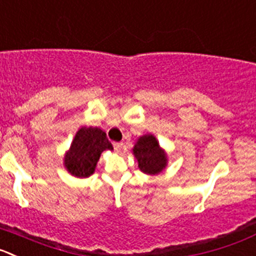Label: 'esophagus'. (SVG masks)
I'll return each mask as SVG.
<instances>
[{"mask_svg":"<svg viewBox=\"0 0 256 256\" xmlns=\"http://www.w3.org/2000/svg\"><path fill=\"white\" fill-rule=\"evenodd\" d=\"M122 142H114V149L116 152H120L122 149Z\"/></svg>","mask_w":256,"mask_h":256,"instance_id":"34e87169","label":"esophagus"}]
</instances>
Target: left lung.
Returning <instances> with one entry per match:
<instances>
[{
	"instance_id": "8db88e82",
	"label": "left lung",
	"mask_w": 256,
	"mask_h": 256,
	"mask_svg": "<svg viewBox=\"0 0 256 256\" xmlns=\"http://www.w3.org/2000/svg\"><path fill=\"white\" fill-rule=\"evenodd\" d=\"M132 154L140 170L149 176L162 173L168 166V154L152 134H145L138 138L132 148Z\"/></svg>"
}]
</instances>
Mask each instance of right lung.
<instances>
[{
  "label": "right lung",
  "mask_w": 256,
  "mask_h": 256,
  "mask_svg": "<svg viewBox=\"0 0 256 256\" xmlns=\"http://www.w3.org/2000/svg\"><path fill=\"white\" fill-rule=\"evenodd\" d=\"M104 150H114L106 132L100 128L82 126L64 154V168L76 178H88L94 173Z\"/></svg>",
  "instance_id": "right-lung-1"
}]
</instances>
